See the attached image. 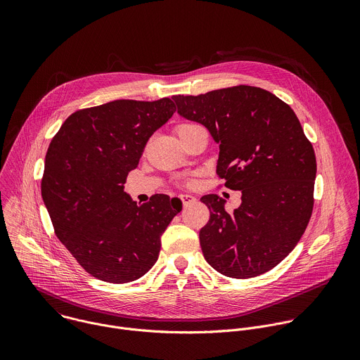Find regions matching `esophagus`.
I'll return each instance as SVG.
<instances>
[{"label":"esophagus","instance_id":"esophagus-1","mask_svg":"<svg viewBox=\"0 0 360 360\" xmlns=\"http://www.w3.org/2000/svg\"><path fill=\"white\" fill-rule=\"evenodd\" d=\"M178 198L181 199L184 207H186V205H189V203H192V202L196 200V198H195L193 195H189V193H182V195H179Z\"/></svg>","mask_w":360,"mask_h":360}]
</instances>
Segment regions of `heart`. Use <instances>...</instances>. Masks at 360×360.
I'll return each instance as SVG.
<instances>
[{
	"label": "heart",
	"instance_id": "obj_1",
	"mask_svg": "<svg viewBox=\"0 0 360 360\" xmlns=\"http://www.w3.org/2000/svg\"><path fill=\"white\" fill-rule=\"evenodd\" d=\"M192 127H195V125H193V124H181V125L176 127V134H182V132L188 131V129L192 128Z\"/></svg>",
	"mask_w": 360,
	"mask_h": 360
}]
</instances>
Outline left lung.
<instances>
[{"instance_id": "left-lung-1", "label": "left lung", "mask_w": 360, "mask_h": 360, "mask_svg": "<svg viewBox=\"0 0 360 360\" xmlns=\"http://www.w3.org/2000/svg\"><path fill=\"white\" fill-rule=\"evenodd\" d=\"M172 98L179 115L208 128L219 143L218 176L242 192L232 214L218 195L200 198L211 212L199 231L205 259L236 279L271 271L296 246L314 210L316 157L296 114L250 85Z\"/></svg>"}]
</instances>
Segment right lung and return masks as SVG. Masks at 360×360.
Here are the masks:
<instances>
[{"label": "right lung", "instance_id": "add662e5", "mask_svg": "<svg viewBox=\"0 0 360 360\" xmlns=\"http://www.w3.org/2000/svg\"><path fill=\"white\" fill-rule=\"evenodd\" d=\"M175 111L171 98L117 99L75 111L51 139L44 203L57 238L99 281L143 276L158 261L162 232L182 210L164 193L136 205L124 192L146 141Z\"/></svg>", "mask_w": 360, "mask_h": 360}]
</instances>
